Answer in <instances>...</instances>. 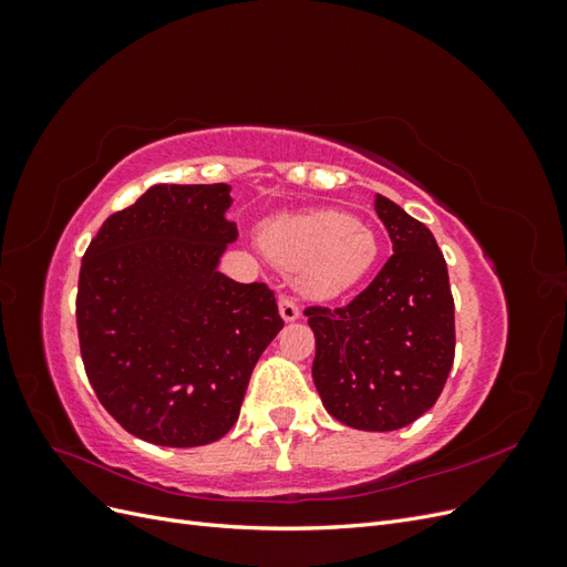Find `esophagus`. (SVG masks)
<instances>
[{
    "mask_svg": "<svg viewBox=\"0 0 567 567\" xmlns=\"http://www.w3.org/2000/svg\"><path fill=\"white\" fill-rule=\"evenodd\" d=\"M279 315L284 321H296L300 317V307L290 296L279 298Z\"/></svg>",
    "mask_w": 567,
    "mask_h": 567,
    "instance_id": "34e87169",
    "label": "esophagus"
}]
</instances>
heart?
Returning <instances> with one entry per match:
<instances>
[{
	"instance_id": "obj_1",
	"label": "heart",
	"mask_w": 567,
	"mask_h": 567,
	"mask_svg": "<svg viewBox=\"0 0 567 567\" xmlns=\"http://www.w3.org/2000/svg\"><path fill=\"white\" fill-rule=\"evenodd\" d=\"M265 252L286 271H296L305 296L331 300L362 281L379 260V238L367 221L340 210H305L267 221Z\"/></svg>"
}]
</instances>
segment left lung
<instances>
[{
  "instance_id": "obj_1",
  "label": "left lung",
  "mask_w": 567,
  "mask_h": 567,
  "mask_svg": "<svg viewBox=\"0 0 567 567\" xmlns=\"http://www.w3.org/2000/svg\"><path fill=\"white\" fill-rule=\"evenodd\" d=\"M392 255L346 307L305 310L317 338L312 379L326 411L357 431H398L431 409L454 364V298L435 236L375 196Z\"/></svg>"
}]
</instances>
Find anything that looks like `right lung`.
Listing matches in <instances>:
<instances>
[{"label": "right lung", "mask_w": 567, "mask_h": 567, "mask_svg": "<svg viewBox=\"0 0 567 567\" xmlns=\"http://www.w3.org/2000/svg\"><path fill=\"white\" fill-rule=\"evenodd\" d=\"M229 184H156L113 213L82 257V364L109 414L161 447L225 437L281 329L267 284L217 269L236 225Z\"/></svg>", "instance_id": "right-lung-1"}]
</instances>
